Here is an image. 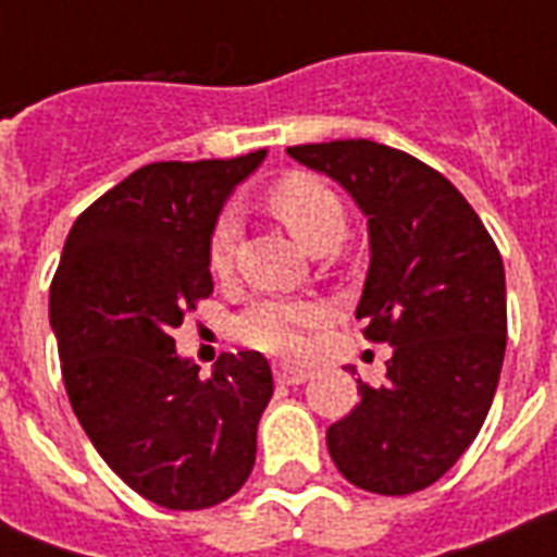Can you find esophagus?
Here are the masks:
<instances>
[{
	"label": "esophagus",
	"mask_w": 557,
	"mask_h": 557,
	"mask_svg": "<svg viewBox=\"0 0 557 557\" xmlns=\"http://www.w3.org/2000/svg\"><path fill=\"white\" fill-rule=\"evenodd\" d=\"M274 379L280 384H304V381L312 379V370H304V367H292V364H280L274 367Z\"/></svg>",
	"instance_id": "obj_1"
}]
</instances>
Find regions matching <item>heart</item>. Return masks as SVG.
Listing matches in <instances>:
<instances>
[{"mask_svg":"<svg viewBox=\"0 0 557 557\" xmlns=\"http://www.w3.org/2000/svg\"><path fill=\"white\" fill-rule=\"evenodd\" d=\"M271 208L300 245L309 251L323 243H338L347 231V210L338 193L312 176H292L280 182L269 196ZM239 219L234 210H222L213 222L208 243L210 269L225 271L231 265V253L236 245ZM323 309L314 300H283V297H262L239 314L236 335L277 356H295L304 347V332L321 323Z\"/></svg>","mask_w":557,"mask_h":557,"instance_id":"heart-1","label":"heart"}]
</instances>
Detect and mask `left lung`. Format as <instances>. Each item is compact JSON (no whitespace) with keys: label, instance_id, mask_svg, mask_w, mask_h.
<instances>
[{"label":"left lung","instance_id":"8db88e82","mask_svg":"<svg viewBox=\"0 0 557 557\" xmlns=\"http://www.w3.org/2000/svg\"><path fill=\"white\" fill-rule=\"evenodd\" d=\"M286 152L367 216L356 318L393 347L384 381L358 379L361 401L330 424L332 462L364 492H422L466 454L494 401L506 356L500 251L466 196L407 152L367 138Z\"/></svg>","mask_w":557,"mask_h":557}]
</instances>
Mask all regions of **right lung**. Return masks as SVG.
Returning <instances> with one entry per match:
<instances>
[{
    "mask_svg": "<svg viewBox=\"0 0 557 557\" xmlns=\"http://www.w3.org/2000/svg\"><path fill=\"white\" fill-rule=\"evenodd\" d=\"M265 150L159 161L83 210L65 236L48 318L83 431L133 492L173 511L210 509L245 485L274 393L269 361L222 352L201 379L173 330L213 292L219 210Z\"/></svg>",
    "mask_w": 557,
    "mask_h": 557,
    "instance_id": "obj_1",
    "label": "right lung"
}]
</instances>
